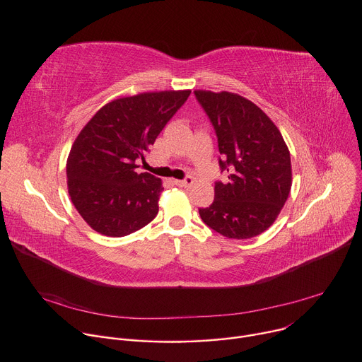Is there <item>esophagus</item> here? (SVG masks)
<instances>
[{
  "instance_id": "34e87169",
  "label": "esophagus",
  "mask_w": 362,
  "mask_h": 362,
  "mask_svg": "<svg viewBox=\"0 0 362 362\" xmlns=\"http://www.w3.org/2000/svg\"><path fill=\"white\" fill-rule=\"evenodd\" d=\"M193 182H194V180L191 178V177H187V178H184V180H175V181H174V184L178 185V187H189Z\"/></svg>"
}]
</instances>
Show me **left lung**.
<instances>
[{
	"instance_id": "left-lung-1",
	"label": "left lung",
	"mask_w": 362,
	"mask_h": 362,
	"mask_svg": "<svg viewBox=\"0 0 362 362\" xmlns=\"http://www.w3.org/2000/svg\"><path fill=\"white\" fill-rule=\"evenodd\" d=\"M194 95L215 127L219 165L229 178L215 184V200L199 210L200 218L226 238L260 235L289 196V148L278 127L251 100L230 92Z\"/></svg>"
}]
</instances>
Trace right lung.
<instances>
[{"mask_svg": "<svg viewBox=\"0 0 362 362\" xmlns=\"http://www.w3.org/2000/svg\"><path fill=\"white\" fill-rule=\"evenodd\" d=\"M191 90L144 92L103 105L83 127L67 159L70 199L92 229L124 237L153 221L162 181L136 171Z\"/></svg>", "mask_w": 362, "mask_h": 362, "instance_id": "right-lung-1", "label": "right lung"}]
</instances>
